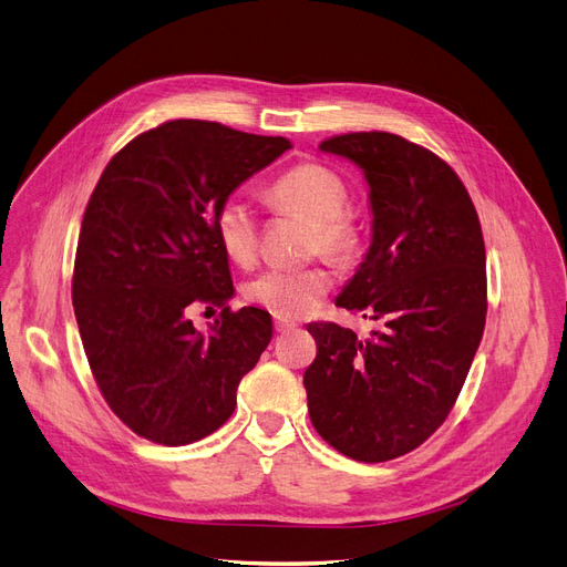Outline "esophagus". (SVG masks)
<instances>
[{
  "label": "esophagus",
  "instance_id": "34e87169",
  "mask_svg": "<svg viewBox=\"0 0 567 567\" xmlns=\"http://www.w3.org/2000/svg\"><path fill=\"white\" fill-rule=\"evenodd\" d=\"M272 327H276V331H289V329L297 327V322L287 320V318H276V320H272Z\"/></svg>",
  "mask_w": 567,
  "mask_h": 567
}]
</instances>
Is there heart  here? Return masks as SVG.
Returning a JSON list of instances; mask_svg holds the SVG:
<instances>
[{
    "label": "heart",
    "instance_id": "1",
    "mask_svg": "<svg viewBox=\"0 0 567 567\" xmlns=\"http://www.w3.org/2000/svg\"><path fill=\"white\" fill-rule=\"evenodd\" d=\"M346 179L322 163H299L264 188V203L276 215L306 219V255H322L337 266L358 261L364 230L348 207ZM215 234L224 255L249 266L259 255L261 221L240 196H226L215 213ZM331 287L324 264L272 266L245 285V299L278 318H299L312 310Z\"/></svg>",
    "mask_w": 567,
    "mask_h": 567
}]
</instances>
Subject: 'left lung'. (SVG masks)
<instances>
[{"mask_svg": "<svg viewBox=\"0 0 567 567\" xmlns=\"http://www.w3.org/2000/svg\"><path fill=\"white\" fill-rule=\"evenodd\" d=\"M320 150L358 163L371 186L373 243L337 306L381 329L358 339L308 324V413L339 453L385 463L427 442L465 385L488 310L484 234L465 184L425 146L371 131Z\"/></svg>", "mask_w": 567, "mask_h": 567, "instance_id": "obj_1", "label": "left lung"}]
</instances>
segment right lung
<instances>
[{
	"label": "right lung",
	"mask_w": 567,
	"mask_h": 567,
	"mask_svg": "<svg viewBox=\"0 0 567 567\" xmlns=\"http://www.w3.org/2000/svg\"><path fill=\"white\" fill-rule=\"evenodd\" d=\"M289 150L215 121L177 118L131 140L83 213L72 303L104 402L137 436L184 446L219 430L270 343V316L230 310L217 205ZM221 307L203 338L187 320Z\"/></svg>",
	"instance_id": "obj_1"
}]
</instances>
